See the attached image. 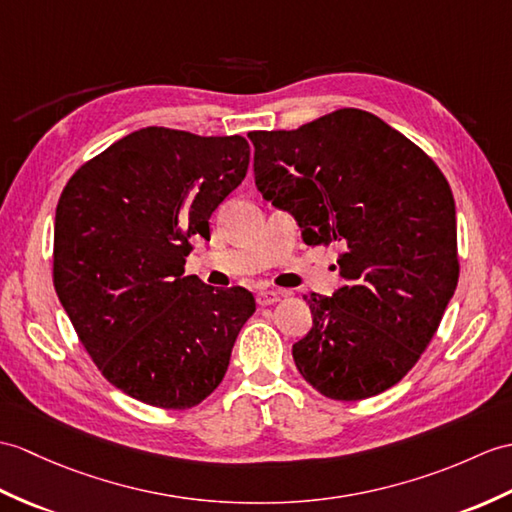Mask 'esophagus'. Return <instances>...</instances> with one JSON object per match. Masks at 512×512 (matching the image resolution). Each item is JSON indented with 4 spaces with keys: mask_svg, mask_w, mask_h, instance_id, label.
<instances>
[{
    "mask_svg": "<svg viewBox=\"0 0 512 512\" xmlns=\"http://www.w3.org/2000/svg\"><path fill=\"white\" fill-rule=\"evenodd\" d=\"M279 299H281V292H277V290H259V292L255 294V301H257L259 307L272 305V303H277Z\"/></svg>",
    "mask_w": 512,
    "mask_h": 512,
    "instance_id": "obj_1",
    "label": "esophagus"
}]
</instances>
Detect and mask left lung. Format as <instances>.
<instances>
[{"mask_svg":"<svg viewBox=\"0 0 512 512\" xmlns=\"http://www.w3.org/2000/svg\"><path fill=\"white\" fill-rule=\"evenodd\" d=\"M255 183L305 244H340L342 288L307 294L292 347L305 382L360 401L408 375L458 285L456 207L427 154L373 113L338 109L296 130H255Z\"/></svg>","mask_w":512,"mask_h":512,"instance_id":"left-lung-1","label":"left lung"}]
</instances>
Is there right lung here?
I'll return each mask as SVG.
<instances>
[{
	"instance_id": "right-lung-1",
	"label": "right lung",
	"mask_w": 512,
	"mask_h": 512,
	"mask_svg": "<svg viewBox=\"0 0 512 512\" xmlns=\"http://www.w3.org/2000/svg\"><path fill=\"white\" fill-rule=\"evenodd\" d=\"M240 135L135 130L82 163L58 198L52 277L95 366L128 397L163 410L207 399L255 312L244 288L183 277L192 237L244 181Z\"/></svg>"
}]
</instances>
